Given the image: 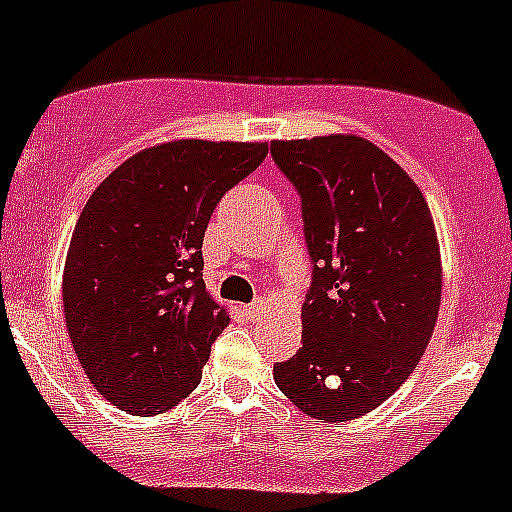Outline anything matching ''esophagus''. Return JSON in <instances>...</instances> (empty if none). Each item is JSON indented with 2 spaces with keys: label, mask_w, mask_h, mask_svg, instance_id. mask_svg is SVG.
Instances as JSON below:
<instances>
[{
  "label": "esophagus",
  "mask_w": 512,
  "mask_h": 512,
  "mask_svg": "<svg viewBox=\"0 0 512 512\" xmlns=\"http://www.w3.org/2000/svg\"><path fill=\"white\" fill-rule=\"evenodd\" d=\"M265 307H268V302H265V299H255L252 304H247V315L249 317H260L265 312Z\"/></svg>",
  "instance_id": "34e87169"
}]
</instances>
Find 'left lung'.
Instances as JSON below:
<instances>
[{
  "instance_id": "left-lung-1",
  "label": "left lung",
  "mask_w": 512,
  "mask_h": 512,
  "mask_svg": "<svg viewBox=\"0 0 512 512\" xmlns=\"http://www.w3.org/2000/svg\"><path fill=\"white\" fill-rule=\"evenodd\" d=\"M270 153L302 197L312 260L302 346L273 380L312 419L351 422L409 380L435 333V221L414 179L364 137L273 140Z\"/></svg>"
}]
</instances>
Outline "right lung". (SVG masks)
I'll use <instances>...</instances> for the list:
<instances>
[{
  "mask_svg": "<svg viewBox=\"0 0 512 512\" xmlns=\"http://www.w3.org/2000/svg\"><path fill=\"white\" fill-rule=\"evenodd\" d=\"M268 143L171 140L117 166L72 231L62 276L67 333L88 380L117 409L156 416L200 385L229 325L203 283V236L218 200Z\"/></svg>",
  "mask_w": 512,
  "mask_h": 512,
  "instance_id": "right-lung-1",
  "label": "right lung"
}]
</instances>
